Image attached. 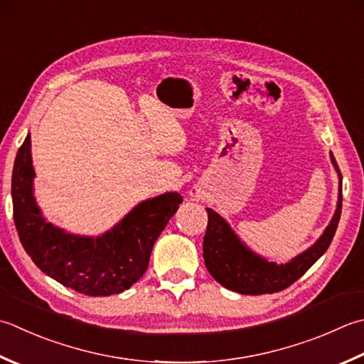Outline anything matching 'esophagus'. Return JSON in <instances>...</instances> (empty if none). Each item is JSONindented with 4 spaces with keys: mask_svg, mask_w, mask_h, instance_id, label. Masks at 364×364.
Segmentation results:
<instances>
[{
    "mask_svg": "<svg viewBox=\"0 0 364 364\" xmlns=\"http://www.w3.org/2000/svg\"><path fill=\"white\" fill-rule=\"evenodd\" d=\"M192 197H198V194H191Z\"/></svg>",
    "mask_w": 364,
    "mask_h": 364,
    "instance_id": "obj_1",
    "label": "esophagus"
}]
</instances>
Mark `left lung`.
<instances>
[{"instance_id": "8db88e82", "label": "left lung", "mask_w": 364, "mask_h": 364, "mask_svg": "<svg viewBox=\"0 0 364 364\" xmlns=\"http://www.w3.org/2000/svg\"><path fill=\"white\" fill-rule=\"evenodd\" d=\"M330 159L339 180L336 210L316 243L289 262H269L255 254L219 213L206 208L208 227L203 238L205 267L220 286L241 295L274 294L300 279L322 257L336 233L343 208V176L333 153H330Z\"/></svg>"}]
</instances>
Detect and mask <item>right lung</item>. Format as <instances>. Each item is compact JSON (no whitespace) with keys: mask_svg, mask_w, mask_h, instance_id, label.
I'll list each match as a JSON object with an SVG mask.
<instances>
[{"mask_svg":"<svg viewBox=\"0 0 364 364\" xmlns=\"http://www.w3.org/2000/svg\"><path fill=\"white\" fill-rule=\"evenodd\" d=\"M31 135L18 148L12 170V205L21 246L42 273L90 296L121 294L148 268L149 255L183 197L166 192L140 202L97 237L75 235L48 223L34 197Z\"/></svg>","mask_w":364,"mask_h":364,"instance_id":"right-lung-1","label":"right lung"}]
</instances>
